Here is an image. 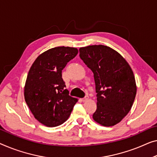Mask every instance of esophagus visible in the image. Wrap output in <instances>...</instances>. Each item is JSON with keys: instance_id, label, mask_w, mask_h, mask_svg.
<instances>
[{"instance_id": "1", "label": "esophagus", "mask_w": 157, "mask_h": 157, "mask_svg": "<svg viewBox=\"0 0 157 157\" xmlns=\"http://www.w3.org/2000/svg\"><path fill=\"white\" fill-rule=\"evenodd\" d=\"M88 99H89L88 96H86V97H85L84 98H82V99L81 100H82V101H86V100H88Z\"/></svg>"}]
</instances>
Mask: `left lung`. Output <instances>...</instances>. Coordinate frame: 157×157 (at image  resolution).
<instances>
[{"label":"left lung","instance_id":"1","mask_svg":"<svg viewBox=\"0 0 157 157\" xmlns=\"http://www.w3.org/2000/svg\"><path fill=\"white\" fill-rule=\"evenodd\" d=\"M79 51L94 78L97 106L93 119L103 126L115 125L130 111L136 96L132 69L120 53L109 46H89Z\"/></svg>","mask_w":157,"mask_h":157}]
</instances>
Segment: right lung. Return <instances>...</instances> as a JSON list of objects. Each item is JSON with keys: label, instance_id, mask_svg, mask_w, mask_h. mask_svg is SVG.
Returning a JSON list of instances; mask_svg holds the SVG:
<instances>
[{"label": "right lung", "instance_id": "add662e5", "mask_svg": "<svg viewBox=\"0 0 157 157\" xmlns=\"http://www.w3.org/2000/svg\"><path fill=\"white\" fill-rule=\"evenodd\" d=\"M78 53L76 48L58 46L35 60L28 72L25 99L34 118L47 127L63 123L78 99L69 95L62 71Z\"/></svg>", "mask_w": 157, "mask_h": 157}]
</instances>
